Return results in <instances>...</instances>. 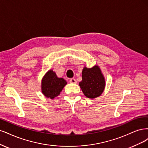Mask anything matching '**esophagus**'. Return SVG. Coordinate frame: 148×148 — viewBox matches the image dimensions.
<instances>
[{
	"instance_id": "esophagus-1",
	"label": "esophagus",
	"mask_w": 148,
	"mask_h": 148,
	"mask_svg": "<svg viewBox=\"0 0 148 148\" xmlns=\"http://www.w3.org/2000/svg\"><path fill=\"white\" fill-rule=\"evenodd\" d=\"M69 82L70 83H73V84H76V82H77V81H76V80L74 78H72V79H69Z\"/></svg>"
}]
</instances>
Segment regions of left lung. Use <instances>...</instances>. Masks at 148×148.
<instances>
[{
    "label": "left lung",
    "mask_w": 148,
    "mask_h": 148,
    "mask_svg": "<svg viewBox=\"0 0 148 148\" xmlns=\"http://www.w3.org/2000/svg\"><path fill=\"white\" fill-rule=\"evenodd\" d=\"M82 80L79 86L85 97L95 98L99 97L105 87V79L98 66L92 68L84 67L82 73Z\"/></svg>",
    "instance_id": "1"
}]
</instances>
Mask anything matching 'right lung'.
I'll return each mask as SVG.
<instances>
[{"label": "right lung", "mask_w": 148, "mask_h": 148, "mask_svg": "<svg viewBox=\"0 0 148 148\" xmlns=\"http://www.w3.org/2000/svg\"><path fill=\"white\" fill-rule=\"evenodd\" d=\"M41 84L42 92L44 96L53 99L60 94L67 82L63 78H58L53 70L50 69L42 78Z\"/></svg>", "instance_id": "1"}]
</instances>
